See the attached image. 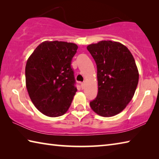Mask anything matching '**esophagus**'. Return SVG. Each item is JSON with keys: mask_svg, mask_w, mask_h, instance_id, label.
<instances>
[{"mask_svg": "<svg viewBox=\"0 0 159 159\" xmlns=\"http://www.w3.org/2000/svg\"><path fill=\"white\" fill-rule=\"evenodd\" d=\"M80 85H81L82 89H83V88L84 87V82H81V83H80Z\"/></svg>", "mask_w": 159, "mask_h": 159, "instance_id": "esophagus-1", "label": "esophagus"}]
</instances>
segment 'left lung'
<instances>
[{
	"mask_svg": "<svg viewBox=\"0 0 159 159\" xmlns=\"http://www.w3.org/2000/svg\"><path fill=\"white\" fill-rule=\"evenodd\" d=\"M97 66L98 91L90 106L98 115L108 117L121 112L131 101L138 84L134 58L117 42L101 41L87 46Z\"/></svg>",
	"mask_w": 159,
	"mask_h": 159,
	"instance_id": "obj_1",
	"label": "left lung"
}]
</instances>
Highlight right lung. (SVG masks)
<instances>
[{"mask_svg": "<svg viewBox=\"0 0 159 159\" xmlns=\"http://www.w3.org/2000/svg\"><path fill=\"white\" fill-rule=\"evenodd\" d=\"M77 44L45 41L27 61L26 89L35 107L44 115L57 117L68 111L77 88L71 61Z\"/></svg>", "mask_w": 159, "mask_h": 159, "instance_id": "right-lung-1", "label": "right lung"}]
</instances>
